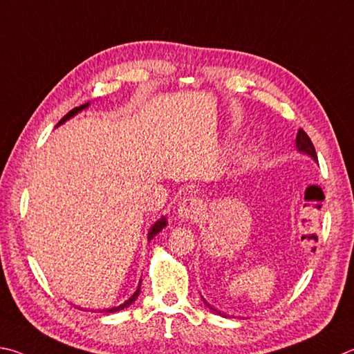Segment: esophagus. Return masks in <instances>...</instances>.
Masks as SVG:
<instances>
[{
  "mask_svg": "<svg viewBox=\"0 0 354 354\" xmlns=\"http://www.w3.org/2000/svg\"><path fill=\"white\" fill-rule=\"evenodd\" d=\"M203 212V205L197 197H187L178 207V216L183 221H196Z\"/></svg>",
  "mask_w": 354,
  "mask_h": 354,
  "instance_id": "34e87169",
  "label": "esophagus"
}]
</instances>
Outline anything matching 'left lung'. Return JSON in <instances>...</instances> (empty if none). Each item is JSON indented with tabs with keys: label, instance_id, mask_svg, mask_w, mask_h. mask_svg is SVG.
Listing matches in <instances>:
<instances>
[{
	"label": "left lung",
	"instance_id": "obj_1",
	"mask_svg": "<svg viewBox=\"0 0 354 354\" xmlns=\"http://www.w3.org/2000/svg\"><path fill=\"white\" fill-rule=\"evenodd\" d=\"M295 142H297V149H299L300 152H305L308 155H311L314 160H317V153H315V149H314L313 141H311V138H309L308 133L303 129H300L299 133H297ZM216 313L221 314L219 311H216Z\"/></svg>",
	"mask_w": 354,
	"mask_h": 354
}]
</instances>
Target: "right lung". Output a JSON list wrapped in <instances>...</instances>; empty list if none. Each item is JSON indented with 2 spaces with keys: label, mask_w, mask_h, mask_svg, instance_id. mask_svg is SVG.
Returning a JSON list of instances; mask_svg holds the SVG:
<instances>
[{
  "label": "right lung",
  "mask_w": 354,
  "mask_h": 354,
  "mask_svg": "<svg viewBox=\"0 0 354 354\" xmlns=\"http://www.w3.org/2000/svg\"><path fill=\"white\" fill-rule=\"evenodd\" d=\"M85 107H88V104H84V105H80V107H76V109H73V110L68 111V113H66V115H65L64 118H62V120L59 121L57 126H60V124H64L66 120H70L71 116H74L76 113H79V111H80V110H84ZM166 224H167V221H166L165 218H161V219H158L157 222H155L153 227L151 228V232H149V234H147V239L151 241V239L155 236V234H157V233H160L161 230H163V227H166ZM138 295H140V286H138V289L135 290V294H133L132 297H130L129 300L124 301L122 305H120V306H115V308H110V309H107V311H105V313H116V311H121V309L127 308L129 305H132V303L136 300V297H138Z\"/></svg>",
  "instance_id": "obj_1"
}]
</instances>
